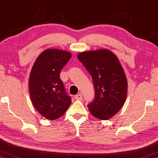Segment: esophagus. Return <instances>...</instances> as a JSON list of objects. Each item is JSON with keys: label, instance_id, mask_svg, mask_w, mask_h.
<instances>
[{"label": "esophagus", "instance_id": "34e87169", "mask_svg": "<svg viewBox=\"0 0 158 158\" xmlns=\"http://www.w3.org/2000/svg\"><path fill=\"white\" fill-rule=\"evenodd\" d=\"M75 99H76V100H82V94H80V93H79V94H76V95L75 96Z\"/></svg>", "mask_w": 158, "mask_h": 158}]
</instances>
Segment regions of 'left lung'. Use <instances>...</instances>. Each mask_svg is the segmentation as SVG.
I'll return each instance as SVG.
<instances>
[{
    "mask_svg": "<svg viewBox=\"0 0 158 158\" xmlns=\"http://www.w3.org/2000/svg\"><path fill=\"white\" fill-rule=\"evenodd\" d=\"M78 59L92 76L95 96L88 105L98 119H109L123 106L127 79L117 56L107 49L79 53Z\"/></svg>",
    "mask_w": 158,
    "mask_h": 158,
    "instance_id": "1",
    "label": "left lung"
}]
</instances>
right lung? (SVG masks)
<instances>
[{
    "mask_svg": "<svg viewBox=\"0 0 158 158\" xmlns=\"http://www.w3.org/2000/svg\"><path fill=\"white\" fill-rule=\"evenodd\" d=\"M71 56L63 50L47 49L38 57L31 68L29 81L31 103L48 119L60 118L71 104L60 78V70Z\"/></svg>",
    "mask_w": 158,
    "mask_h": 158,
    "instance_id": "add662e5",
    "label": "right lung"
}]
</instances>
